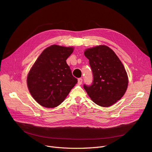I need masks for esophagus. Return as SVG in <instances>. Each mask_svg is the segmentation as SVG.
<instances>
[{"label":"esophagus","mask_w":152,"mask_h":152,"mask_svg":"<svg viewBox=\"0 0 152 152\" xmlns=\"http://www.w3.org/2000/svg\"><path fill=\"white\" fill-rule=\"evenodd\" d=\"M77 83H78L79 85H81L82 84V83H83V79L82 78H79Z\"/></svg>","instance_id":"1"}]
</instances>
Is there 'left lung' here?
Returning a JSON list of instances; mask_svg holds the SVG:
<instances>
[{
	"mask_svg": "<svg viewBox=\"0 0 152 152\" xmlns=\"http://www.w3.org/2000/svg\"><path fill=\"white\" fill-rule=\"evenodd\" d=\"M89 60L93 81L84 88L97 105L111 106L123 96L128 85V77L123 63L115 53L106 45H99L84 52Z\"/></svg>",
	"mask_w": 152,
	"mask_h": 152,
	"instance_id": "1",
	"label": "left lung"
}]
</instances>
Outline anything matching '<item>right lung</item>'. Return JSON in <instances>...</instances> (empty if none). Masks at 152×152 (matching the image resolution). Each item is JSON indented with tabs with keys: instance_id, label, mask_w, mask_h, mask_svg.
<instances>
[{
	"instance_id": "1",
	"label": "right lung",
	"mask_w": 152,
	"mask_h": 152,
	"mask_svg": "<svg viewBox=\"0 0 152 152\" xmlns=\"http://www.w3.org/2000/svg\"><path fill=\"white\" fill-rule=\"evenodd\" d=\"M73 47L53 45L39 55L27 77L28 89L34 100L47 108L58 106L77 83L66 59Z\"/></svg>"
}]
</instances>
